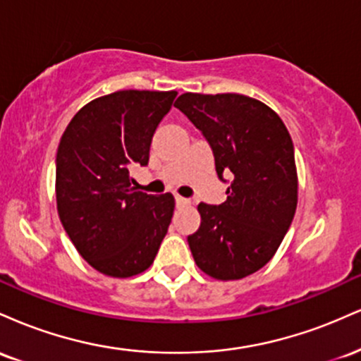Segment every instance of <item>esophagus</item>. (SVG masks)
<instances>
[{
	"label": "esophagus",
	"mask_w": 361,
	"mask_h": 361,
	"mask_svg": "<svg viewBox=\"0 0 361 361\" xmlns=\"http://www.w3.org/2000/svg\"><path fill=\"white\" fill-rule=\"evenodd\" d=\"M175 200H176V205H188L190 204L188 198L181 197V195H175Z\"/></svg>",
	"instance_id": "1"
}]
</instances>
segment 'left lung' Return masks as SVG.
Instances as JSON below:
<instances>
[{
  "instance_id": "obj_1",
  "label": "left lung",
  "mask_w": 361,
  "mask_h": 361,
  "mask_svg": "<svg viewBox=\"0 0 361 361\" xmlns=\"http://www.w3.org/2000/svg\"><path fill=\"white\" fill-rule=\"evenodd\" d=\"M175 106L210 144L217 176L233 178L224 204L198 205L195 263L212 279H244L273 258L295 215L292 137L270 106L244 94L183 93Z\"/></svg>"
}]
</instances>
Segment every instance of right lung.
<instances>
[{
    "label": "right lung",
    "instance_id": "right-lung-1",
    "mask_svg": "<svg viewBox=\"0 0 361 361\" xmlns=\"http://www.w3.org/2000/svg\"><path fill=\"white\" fill-rule=\"evenodd\" d=\"M176 94L115 91L82 106L62 134L57 212L78 252L103 275L147 270L168 233L175 197L140 192L128 169L149 163L152 135Z\"/></svg>",
    "mask_w": 361,
    "mask_h": 361
}]
</instances>
